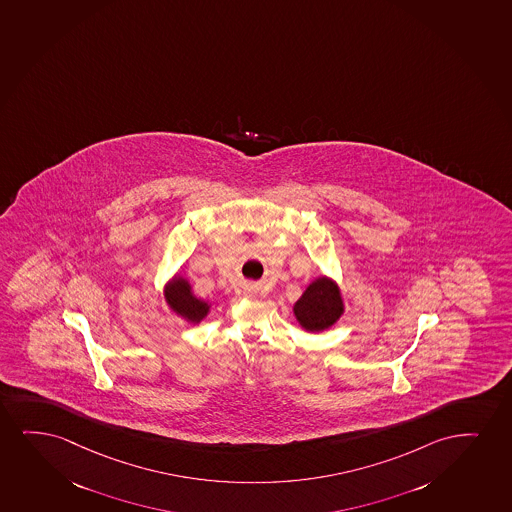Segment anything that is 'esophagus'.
Wrapping results in <instances>:
<instances>
[{"label": "esophagus", "instance_id": "esophagus-1", "mask_svg": "<svg viewBox=\"0 0 512 512\" xmlns=\"http://www.w3.org/2000/svg\"><path fill=\"white\" fill-rule=\"evenodd\" d=\"M246 295H248V297H255V295H257V286H255V285L246 286Z\"/></svg>", "mask_w": 512, "mask_h": 512}]
</instances>
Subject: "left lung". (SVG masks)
Listing matches in <instances>:
<instances>
[{
    "label": "left lung",
    "instance_id": "1",
    "mask_svg": "<svg viewBox=\"0 0 512 512\" xmlns=\"http://www.w3.org/2000/svg\"><path fill=\"white\" fill-rule=\"evenodd\" d=\"M293 311L306 330L321 332L332 326L344 311L339 288L330 279L319 278L297 300Z\"/></svg>",
    "mask_w": 512,
    "mask_h": 512
}]
</instances>
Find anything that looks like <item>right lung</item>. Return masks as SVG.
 Here are the masks:
<instances>
[{
	"mask_svg": "<svg viewBox=\"0 0 512 512\" xmlns=\"http://www.w3.org/2000/svg\"><path fill=\"white\" fill-rule=\"evenodd\" d=\"M166 300L175 311L179 312L180 316H186L191 321H200L208 312V304L203 300L196 299L191 293V286L182 278L173 281L172 286L166 292Z\"/></svg>",
	"mask_w": 512,
	"mask_h": 512,
	"instance_id": "obj_1",
	"label": "right lung"
}]
</instances>
